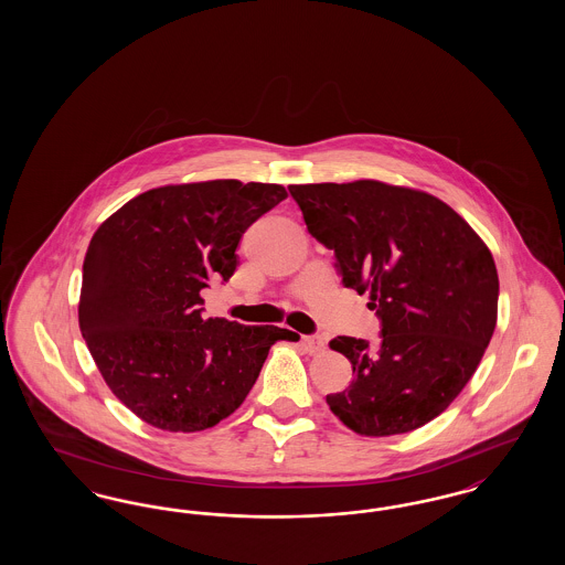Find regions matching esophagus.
I'll use <instances>...</instances> for the list:
<instances>
[{
	"instance_id": "obj_1",
	"label": "esophagus",
	"mask_w": 565,
	"mask_h": 565,
	"mask_svg": "<svg viewBox=\"0 0 565 565\" xmlns=\"http://www.w3.org/2000/svg\"><path fill=\"white\" fill-rule=\"evenodd\" d=\"M302 345H305V350L309 351L311 355L322 353V351L326 350V341H323L322 337H305V339H302Z\"/></svg>"
}]
</instances>
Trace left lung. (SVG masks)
<instances>
[{
	"label": "left lung",
	"instance_id": "obj_1",
	"mask_svg": "<svg viewBox=\"0 0 565 565\" xmlns=\"http://www.w3.org/2000/svg\"><path fill=\"white\" fill-rule=\"evenodd\" d=\"M309 233L334 249L343 284L369 295L381 345L337 337L353 366L328 394L355 434L394 436L426 426L475 375L498 322V270L475 228L438 196L379 180L292 184Z\"/></svg>",
	"mask_w": 565,
	"mask_h": 565
}]
</instances>
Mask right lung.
Returning <instances> with one entry per match:
<instances>
[{
    "label": "right lung",
    "instance_id": "right-lung-1",
    "mask_svg": "<svg viewBox=\"0 0 565 565\" xmlns=\"http://www.w3.org/2000/svg\"><path fill=\"white\" fill-rule=\"evenodd\" d=\"M288 196L281 184L210 180L146 190L95 231L78 322L111 394L167 431L214 428L242 406L277 326L203 318L201 290L228 281L249 224Z\"/></svg>",
    "mask_w": 565,
    "mask_h": 565
}]
</instances>
